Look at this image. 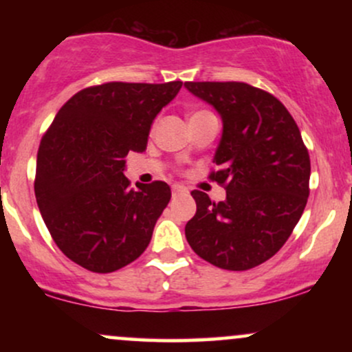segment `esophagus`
I'll use <instances>...</instances> for the list:
<instances>
[{
  "instance_id": "34e87169",
  "label": "esophagus",
  "mask_w": 352,
  "mask_h": 352,
  "mask_svg": "<svg viewBox=\"0 0 352 352\" xmlns=\"http://www.w3.org/2000/svg\"><path fill=\"white\" fill-rule=\"evenodd\" d=\"M172 192H173V195H179V193H187L188 190L184 187V185H173L172 187Z\"/></svg>"
}]
</instances>
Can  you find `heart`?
<instances>
[{
    "instance_id": "1",
    "label": "heart",
    "mask_w": 352,
    "mask_h": 352,
    "mask_svg": "<svg viewBox=\"0 0 352 352\" xmlns=\"http://www.w3.org/2000/svg\"><path fill=\"white\" fill-rule=\"evenodd\" d=\"M207 114H210V112H207V111H195V112H193V114H192V116H190V119H193V117L207 116Z\"/></svg>"
}]
</instances>
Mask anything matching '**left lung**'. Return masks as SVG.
I'll list each match as a JSON object with an SVG mask.
<instances>
[{
    "mask_svg": "<svg viewBox=\"0 0 352 352\" xmlns=\"http://www.w3.org/2000/svg\"><path fill=\"white\" fill-rule=\"evenodd\" d=\"M223 120L208 179L227 190L213 201L193 190L197 213L185 225L192 250L208 263L245 272L280 252L305 212L309 153L296 122L273 94L246 82H185Z\"/></svg>",
    "mask_w": 352,
    "mask_h": 352,
    "instance_id": "1",
    "label": "left lung"
}]
</instances>
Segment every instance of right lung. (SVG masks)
Returning a JSON list of instances; mask_svg holds the SVG:
<instances>
[{"instance_id": "obj_1", "label": "right lung", "mask_w": 352, "mask_h": 352, "mask_svg": "<svg viewBox=\"0 0 352 352\" xmlns=\"http://www.w3.org/2000/svg\"><path fill=\"white\" fill-rule=\"evenodd\" d=\"M182 84L86 87L59 109L43 135L34 177L39 212L60 252L89 272H117L151 243L170 187L155 180L131 188L125 155L147 148L152 120Z\"/></svg>"}]
</instances>
